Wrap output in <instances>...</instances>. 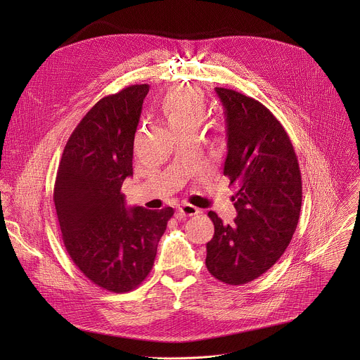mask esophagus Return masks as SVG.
I'll use <instances>...</instances> for the list:
<instances>
[{
    "label": "esophagus",
    "mask_w": 360,
    "mask_h": 360,
    "mask_svg": "<svg viewBox=\"0 0 360 360\" xmlns=\"http://www.w3.org/2000/svg\"><path fill=\"white\" fill-rule=\"evenodd\" d=\"M178 211H179L181 215H185V217H195V215L200 214V211L196 207H193V205H191V203L181 205V207L178 208Z\"/></svg>",
    "instance_id": "obj_1"
}]
</instances>
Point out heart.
<instances>
[{
  "label": "heart",
  "mask_w": 360,
  "mask_h": 360,
  "mask_svg": "<svg viewBox=\"0 0 360 360\" xmlns=\"http://www.w3.org/2000/svg\"><path fill=\"white\" fill-rule=\"evenodd\" d=\"M160 110L174 129L199 127L207 112V104L200 91L185 86L168 91L160 102Z\"/></svg>",
  "instance_id": "b5f03b06"
}]
</instances>
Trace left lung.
<instances>
[{
  "label": "left lung",
  "mask_w": 360,
  "mask_h": 360,
  "mask_svg": "<svg viewBox=\"0 0 360 360\" xmlns=\"http://www.w3.org/2000/svg\"><path fill=\"white\" fill-rule=\"evenodd\" d=\"M226 117L228 155L224 175L238 191V217L224 225L212 211L214 238L207 268L226 285H243L271 269L292 240L302 207V176L282 124L259 101L215 88Z\"/></svg>",
  "instance_id": "1"
}]
</instances>
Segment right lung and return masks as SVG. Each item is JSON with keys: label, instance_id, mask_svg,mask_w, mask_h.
I'll use <instances>...</instances> for the list:
<instances>
[{"label": "right lung", "instance_id": "add662e5", "mask_svg": "<svg viewBox=\"0 0 360 360\" xmlns=\"http://www.w3.org/2000/svg\"><path fill=\"white\" fill-rule=\"evenodd\" d=\"M148 84L99 99L64 148L54 203L64 246L96 286L125 293L148 276L171 207L127 210L122 182L132 175L134 138Z\"/></svg>", "mask_w": 360, "mask_h": 360}]
</instances>
